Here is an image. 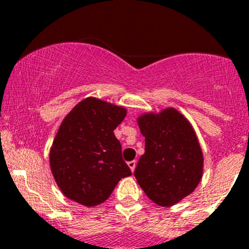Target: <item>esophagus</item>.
Instances as JSON below:
<instances>
[{"label": "esophagus", "mask_w": 249, "mask_h": 249, "mask_svg": "<svg viewBox=\"0 0 249 249\" xmlns=\"http://www.w3.org/2000/svg\"><path fill=\"white\" fill-rule=\"evenodd\" d=\"M127 166H129V168L131 169V172H134L135 171V167H136V161L127 162Z\"/></svg>", "instance_id": "esophagus-1"}]
</instances>
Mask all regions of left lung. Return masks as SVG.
<instances>
[{"instance_id":"8db88e82","label":"left lung","mask_w":249,"mask_h":249,"mask_svg":"<svg viewBox=\"0 0 249 249\" xmlns=\"http://www.w3.org/2000/svg\"><path fill=\"white\" fill-rule=\"evenodd\" d=\"M136 122L145 138V153L134 172L136 180L155 204L176 205L203 178V150L194 127L173 107L146 111Z\"/></svg>"}]
</instances>
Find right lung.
Here are the masks:
<instances>
[{
	"mask_svg": "<svg viewBox=\"0 0 249 249\" xmlns=\"http://www.w3.org/2000/svg\"><path fill=\"white\" fill-rule=\"evenodd\" d=\"M125 117V107L87 97L64 118L51 143L49 162L67 199L93 208L110 196L122 178L131 176L114 135Z\"/></svg>",
	"mask_w": 249,
	"mask_h": 249,
	"instance_id": "obj_1",
	"label": "right lung"
}]
</instances>
